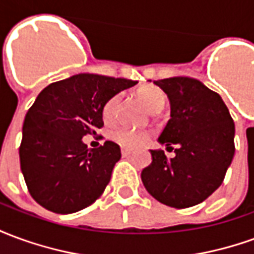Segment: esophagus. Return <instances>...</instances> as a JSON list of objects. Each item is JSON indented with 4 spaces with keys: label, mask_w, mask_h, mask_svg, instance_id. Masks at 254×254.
Listing matches in <instances>:
<instances>
[{
    "label": "esophagus",
    "mask_w": 254,
    "mask_h": 254,
    "mask_svg": "<svg viewBox=\"0 0 254 254\" xmlns=\"http://www.w3.org/2000/svg\"><path fill=\"white\" fill-rule=\"evenodd\" d=\"M121 154H122V156H124V158H127V156H130V154H132V152H130V151H129V149L122 148Z\"/></svg>",
    "instance_id": "34e87169"
}]
</instances>
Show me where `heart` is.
<instances>
[{"mask_svg": "<svg viewBox=\"0 0 254 254\" xmlns=\"http://www.w3.org/2000/svg\"><path fill=\"white\" fill-rule=\"evenodd\" d=\"M137 96L138 99L141 100V103L145 106V109L152 114L163 110L167 103V96L165 92L154 85H147V87L140 88L137 91ZM118 102H120V95H114L113 98L106 102V105L103 106V118L106 121L113 120ZM149 138H151V133L145 132V130L120 127L114 132V140L125 148H138V147L148 143Z\"/></svg>", "mask_w": 254, "mask_h": 254, "instance_id": "obj_1", "label": "heart"}]
</instances>
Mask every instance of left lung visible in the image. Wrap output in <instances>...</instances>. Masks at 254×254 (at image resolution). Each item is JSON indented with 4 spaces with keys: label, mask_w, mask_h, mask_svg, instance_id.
<instances>
[{
    "label": "left lung",
    "mask_w": 254,
    "mask_h": 254,
    "mask_svg": "<svg viewBox=\"0 0 254 254\" xmlns=\"http://www.w3.org/2000/svg\"><path fill=\"white\" fill-rule=\"evenodd\" d=\"M170 100V120L159 143L177 145L176 156L151 149L152 162L141 171L144 187L173 208L200 204L216 190L234 158V121L219 94L190 77L154 81ZM173 148V147H167Z\"/></svg>",
    "instance_id": "1"
}]
</instances>
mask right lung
I'll list each match as a JSON object with an SVG mask.
<instances>
[{
    "label": "right lung",
    "instance_id": "1",
    "mask_svg": "<svg viewBox=\"0 0 254 254\" xmlns=\"http://www.w3.org/2000/svg\"><path fill=\"white\" fill-rule=\"evenodd\" d=\"M137 81L80 73L47 85L27 113L20 167L38 204L73 213L95 202L121 159L120 145L105 141L88 149L81 138L103 127V106Z\"/></svg>",
    "mask_w": 254,
    "mask_h": 254
}]
</instances>
